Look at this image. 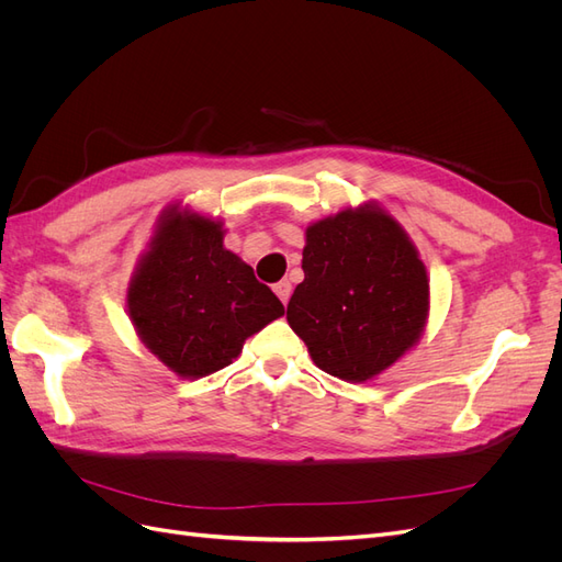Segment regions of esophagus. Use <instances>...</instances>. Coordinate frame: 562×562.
I'll list each match as a JSON object with an SVG mask.
<instances>
[{
	"mask_svg": "<svg viewBox=\"0 0 562 562\" xmlns=\"http://www.w3.org/2000/svg\"><path fill=\"white\" fill-rule=\"evenodd\" d=\"M274 293H277V297H279L283 304H288V300H291V293H293V285L288 283V281H279V283L274 285Z\"/></svg>",
	"mask_w": 562,
	"mask_h": 562,
	"instance_id": "esophagus-1",
	"label": "esophagus"
}]
</instances>
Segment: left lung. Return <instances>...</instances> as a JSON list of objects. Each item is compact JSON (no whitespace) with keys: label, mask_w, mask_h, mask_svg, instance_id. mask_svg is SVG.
<instances>
[{"label":"left lung","mask_w":562,"mask_h":562,"mask_svg":"<svg viewBox=\"0 0 562 562\" xmlns=\"http://www.w3.org/2000/svg\"><path fill=\"white\" fill-rule=\"evenodd\" d=\"M302 269L285 318L316 368L337 380H375L427 330V267L378 201L314 220L304 229Z\"/></svg>","instance_id":"obj_1"}]
</instances>
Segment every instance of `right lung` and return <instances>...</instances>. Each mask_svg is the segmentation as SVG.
Listing matches in <instances>:
<instances>
[{
  "instance_id": "obj_1",
  "label": "right lung",
  "mask_w": 562,
  "mask_h": 562,
  "mask_svg": "<svg viewBox=\"0 0 562 562\" xmlns=\"http://www.w3.org/2000/svg\"><path fill=\"white\" fill-rule=\"evenodd\" d=\"M225 234L220 217L168 203L126 288L135 335L182 380L227 368L250 335L285 314L252 267L225 248Z\"/></svg>"
}]
</instances>
